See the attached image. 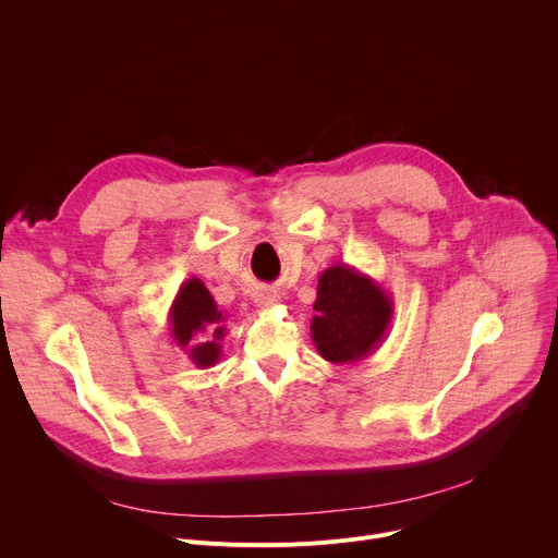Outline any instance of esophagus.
<instances>
[{"label": "esophagus", "instance_id": "esophagus-1", "mask_svg": "<svg viewBox=\"0 0 558 558\" xmlns=\"http://www.w3.org/2000/svg\"><path fill=\"white\" fill-rule=\"evenodd\" d=\"M254 302L260 306V308H271V306H276L278 302H280V295L276 293V291H269V289H260V291H256V295H254Z\"/></svg>", "mask_w": 558, "mask_h": 558}]
</instances>
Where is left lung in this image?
I'll use <instances>...</instances> for the list:
<instances>
[{
    "label": "left lung",
    "mask_w": 558,
    "mask_h": 558,
    "mask_svg": "<svg viewBox=\"0 0 558 558\" xmlns=\"http://www.w3.org/2000/svg\"><path fill=\"white\" fill-rule=\"evenodd\" d=\"M311 340L327 362L355 364L386 338L392 295L351 265H333L317 278Z\"/></svg>",
    "instance_id": "8db88e82"
}]
</instances>
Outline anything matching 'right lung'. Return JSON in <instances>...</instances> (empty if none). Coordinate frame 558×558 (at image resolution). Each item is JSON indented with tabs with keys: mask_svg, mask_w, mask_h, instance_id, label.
Instances as JSON below:
<instances>
[{
	"mask_svg": "<svg viewBox=\"0 0 558 558\" xmlns=\"http://www.w3.org/2000/svg\"><path fill=\"white\" fill-rule=\"evenodd\" d=\"M225 320L227 315L196 276L181 284L168 313L172 340L198 368H209L220 360Z\"/></svg>",
	"mask_w": 558,
	"mask_h": 558,
	"instance_id": "add662e5",
	"label": "right lung"
}]
</instances>
